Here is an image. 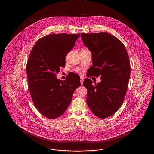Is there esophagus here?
<instances>
[{
    "mask_svg": "<svg viewBox=\"0 0 154 154\" xmlns=\"http://www.w3.org/2000/svg\"><path fill=\"white\" fill-rule=\"evenodd\" d=\"M80 82L81 85H82L83 84V82H84V78L82 77L80 78Z\"/></svg>",
    "mask_w": 154,
    "mask_h": 154,
    "instance_id": "esophagus-1",
    "label": "esophagus"
}]
</instances>
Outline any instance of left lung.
I'll use <instances>...</instances> for the list:
<instances>
[{"label":"left lung","mask_w":154,"mask_h":154,"mask_svg":"<svg viewBox=\"0 0 154 154\" xmlns=\"http://www.w3.org/2000/svg\"><path fill=\"white\" fill-rule=\"evenodd\" d=\"M84 44L91 52L92 66L88 76H100L93 85L86 78L87 102L94 114L100 118L113 115L121 106L127 92L131 74L129 56L124 44L107 32L81 34Z\"/></svg>","instance_id":"left-lung-1"}]
</instances>
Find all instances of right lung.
Masks as SVG:
<instances>
[{
    "mask_svg": "<svg viewBox=\"0 0 154 154\" xmlns=\"http://www.w3.org/2000/svg\"><path fill=\"white\" fill-rule=\"evenodd\" d=\"M80 34H51L37 41L26 65L28 87L33 103L44 117L54 119L62 116L81 85L80 77L72 73L65 80L57 79L65 57Z\"/></svg>",
    "mask_w": 154,
    "mask_h": 154,
    "instance_id": "1",
    "label": "right lung"
}]
</instances>
